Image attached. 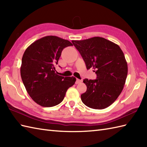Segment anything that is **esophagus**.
<instances>
[{
    "label": "esophagus",
    "instance_id": "esophagus-1",
    "mask_svg": "<svg viewBox=\"0 0 147 147\" xmlns=\"http://www.w3.org/2000/svg\"><path fill=\"white\" fill-rule=\"evenodd\" d=\"M82 82V80L76 79V84H79V83H81Z\"/></svg>",
    "mask_w": 147,
    "mask_h": 147
}]
</instances>
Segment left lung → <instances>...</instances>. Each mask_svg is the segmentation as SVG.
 <instances>
[{
    "label": "left lung",
    "mask_w": 147,
    "mask_h": 147,
    "mask_svg": "<svg viewBox=\"0 0 147 147\" xmlns=\"http://www.w3.org/2000/svg\"><path fill=\"white\" fill-rule=\"evenodd\" d=\"M80 53L87 69H94L96 80L85 79L87 87L81 95L87 107L103 109L110 106L123 91L127 74V64L118 45L102 37L72 40Z\"/></svg>",
    "instance_id": "obj_1"
}]
</instances>
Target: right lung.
<instances>
[{
  "mask_svg": "<svg viewBox=\"0 0 147 147\" xmlns=\"http://www.w3.org/2000/svg\"><path fill=\"white\" fill-rule=\"evenodd\" d=\"M73 44L56 36H47L36 40L28 47L22 57V81L34 102L45 107L57 105L63 100L67 89L76 78L57 74L58 64L64 48Z\"/></svg>",
  "mask_w": 147,
  "mask_h": 147,
  "instance_id": "1",
  "label": "right lung"
}]
</instances>
